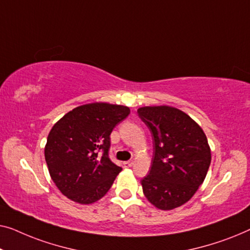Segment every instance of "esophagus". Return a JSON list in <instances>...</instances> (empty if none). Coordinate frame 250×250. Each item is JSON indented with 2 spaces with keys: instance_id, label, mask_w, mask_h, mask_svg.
<instances>
[{
  "instance_id": "1",
  "label": "esophagus",
  "mask_w": 250,
  "mask_h": 250,
  "mask_svg": "<svg viewBox=\"0 0 250 250\" xmlns=\"http://www.w3.org/2000/svg\"><path fill=\"white\" fill-rule=\"evenodd\" d=\"M133 165V161H125L124 162V167H131Z\"/></svg>"
}]
</instances>
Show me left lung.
<instances>
[{"label":"left lung","mask_w":250,"mask_h":250,"mask_svg":"<svg viewBox=\"0 0 250 250\" xmlns=\"http://www.w3.org/2000/svg\"><path fill=\"white\" fill-rule=\"evenodd\" d=\"M153 137L149 173L142 179L144 195L157 208L187 203L208 171L210 148L203 129L175 107L145 106L137 111Z\"/></svg>","instance_id":"left-lung-1"}]
</instances>
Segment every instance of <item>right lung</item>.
Instances as JSON below:
<instances>
[{"label":"right lung","instance_id":"1","mask_svg":"<svg viewBox=\"0 0 250 250\" xmlns=\"http://www.w3.org/2000/svg\"><path fill=\"white\" fill-rule=\"evenodd\" d=\"M124 105L90 103L73 108L51 129L45 160L63 195L79 204L101 199L122 168L108 157L110 135L128 117Z\"/></svg>","mask_w":250,"mask_h":250}]
</instances>
